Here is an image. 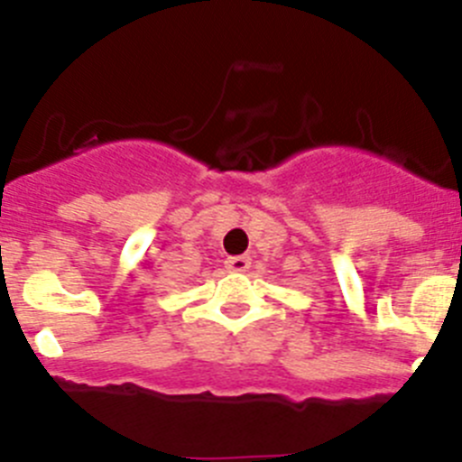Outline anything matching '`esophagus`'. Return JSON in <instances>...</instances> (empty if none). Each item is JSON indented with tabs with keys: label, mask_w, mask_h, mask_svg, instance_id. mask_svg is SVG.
Wrapping results in <instances>:
<instances>
[{
	"label": "esophagus",
	"mask_w": 462,
	"mask_h": 462,
	"mask_svg": "<svg viewBox=\"0 0 462 462\" xmlns=\"http://www.w3.org/2000/svg\"><path fill=\"white\" fill-rule=\"evenodd\" d=\"M224 265H226L228 273H245L252 265V259L249 256H228Z\"/></svg>",
	"instance_id": "1"
}]
</instances>
